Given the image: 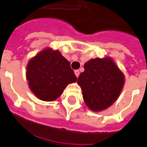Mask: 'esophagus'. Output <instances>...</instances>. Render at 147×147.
<instances>
[{"label":"esophagus","instance_id":"esophagus-1","mask_svg":"<svg viewBox=\"0 0 147 147\" xmlns=\"http://www.w3.org/2000/svg\"><path fill=\"white\" fill-rule=\"evenodd\" d=\"M74 74H75L76 77L78 78V76L80 74V72H79V70H75V71H74Z\"/></svg>","mask_w":147,"mask_h":147}]
</instances>
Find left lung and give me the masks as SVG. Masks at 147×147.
I'll use <instances>...</instances> for the list:
<instances>
[{
	"label": "left lung",
	"mask_w": 147,
	"mask_h": 147,
	"mask_svg": "<svg viewBox=\"0 0 147 147\" xmlns=\"http://www.w3.org/2000/svg\"><path fill=\"white\" fill-rule=\"evenodd\" d=\"M78 79L86 106L100 112L116 102L125 83V75L111 57L90 59Z\"/></svg>",
	"instance_id": "8db88e82"
}]
</instances>
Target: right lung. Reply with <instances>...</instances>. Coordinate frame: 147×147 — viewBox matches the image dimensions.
Segmentation results:
<instances>
[{
	"mask_svg": "<svg viewBox=\"0 0 147 147\" xmlns=\"http://www.w3.org/2000/svg\"><path fill=\"white\" fill-rule=\"evenodd\" d=\"M26 79L32 93L43 101H53L67 86L77 82L68 61L58 50L47 48L31 58L26 66Z\"/></svg>",
	"mask_w": 147,
	"mask_h": 147,
	"instance_id": "right-lung-1",
	"label": "right lung"
}]
</instances>
